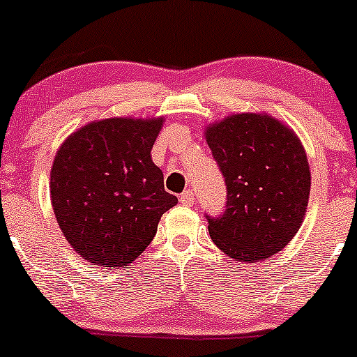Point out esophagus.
I'll use <instances>...</instances> for the list:
<instances>
[{
    "label": "esophagus",
    "instance_id": "obj_1",
    "mask_svg": "<svg viewBox=\"0 0 357 357\" xmlns=\"http://www.w3.org/2000/svg\"><path fill=\"white\" fill-rule=\"evenodd\" d=\"M179 202H181L184 206H192V204H195V192L191 190L183 191L181 195H179Z\"/></svg>",
    "mask_w": 357,
    "mask_h": 357
}]
</instances>
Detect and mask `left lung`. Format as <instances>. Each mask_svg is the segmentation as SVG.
Returning a JSON list of instances; mask_svg holds the SVG:
<instances>
[{
  "mask_svg": "<svg viewBox=\"0 0 357 357\" xmlns=\"http://www.w3.org/2000/svg\"><path fill=\"white\" fill-rule=\"evenodd\" d=\"M227 184L221 215H206L211 240L228 257L257 261L280 252L304 220L310 171L301 141L264 114H236L206 129Z\"/></svg>",
  "mask_w": 357,
  "mask_h": 357,
  "instance_id": "obj_1",
  "label": "left lung"
}]
</instances>
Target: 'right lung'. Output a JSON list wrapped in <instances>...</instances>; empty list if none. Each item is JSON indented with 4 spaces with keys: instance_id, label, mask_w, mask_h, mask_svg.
Instances as JSON below:
<instances>
[{
    "instance_id": "obj_1",
    "label": "right lung",
    "mask_w": 357,
    "mask_h": 357,
    "mask_svg": "<svg viewBox=\"0 0 357 357\" xmlns=\"http://www.w3.org/2000/svg\"><path fill=\"white\" fill-rule=\"evenodd\" d=\"M162 117L92 122L61 144L50 174L60 230L96 267H126L144 252L178 203L151 159Z\"/></svg>"
}]
</instances>
